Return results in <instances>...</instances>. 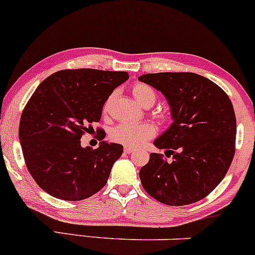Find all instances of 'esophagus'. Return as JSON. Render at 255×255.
Segmentation results:
<instances>
[{"instance_id":"obj_1","label":"esophagus","mask_w":255,"mask_h":255,"mask_svg":"<svg viewBox=\"0 0 255 255\" xmlns=\"http://www.w3.org/2000/svg\"><path fill=\"white\" fill-rule=\"evenodd\" d=\"M134 150H135V149H134V147H132V146H125V152H126V153L133 152Z\"/></svg>"}]
</instances>
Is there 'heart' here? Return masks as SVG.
Listing matches in <instances>:
<instances>
[{
	"mask_svg": "<svg viewBox=\"0 0 255 255\" xmlns=\"http://www.w3.org/2000/svg\"><path fill=\"white\" fill-rule=\"evenodd\" d=\"M132 94L135 98L139 104L150 108L156 102V92L152 87L146 85V83H135L132 87ZM111 100L113 97L109 98L103 108V113L108 114L110 109ZM156 129L151 123H138V125H127V123H121V125L115 126L110 130V139L115 142L126 145V146H139L142 142H145L155 135Z\"/></svg>",
	"mask_w": 255,
	"mask_h": 255,
	"instance_id": "1",
	"label": "heart"
}]
</instances>
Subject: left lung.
<instances>
[{"instance_id": "obj_1", "label": "left lung", "mask_w": 255, "mask_h": 255, "mask_svg": "<svg viewBox=\"0 0 255 255\" xmlns=\"http://www.w3.org/2000/svg\"><path fill=\"white\" fill-rule=\"evenodd\" d=\"M139 81L166 97L173 123L153 145L139 172L141 185L155 200L168 206L197 202L219 185L235 155L236 116L228 94L208 78L194 72L141 75Z\"/></svg>"}]
</instances>
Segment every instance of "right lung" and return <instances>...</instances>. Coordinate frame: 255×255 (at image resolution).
I'll return each instance as SVG.
<instances>
[{
	"label": "right lung",
	"mask_w": 255,
	"mask_h": 255,
	"mask_svg": "<svg viewBox=\"0 0 255 255\" xmlns=\"http://www.w3.org/2000/svg\"><path fill=\"white\" fill-rule=\"evenodd\" d=\"M128 78L126 71L61 70L33 92L21 114L19 140L30 174L47 194L81 201L105 186L123 146L102 141L93 150L81 146V138L94 130L109 96Z\"/></svg>",
	"instance_id": "add662e5"
}]
</instances>
